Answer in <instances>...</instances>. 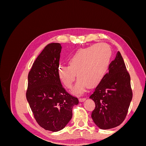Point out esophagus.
<instances>
[{
    "label": "esophagus",
    "instance_id": "34e87169",
    "mask_svg": "<svg viewBox=\"0 0 146 146\" xmlns=\"http://www.w3.org/2000/svg\"><path fill=\"white\" fill-rule=\"evenodd\" d=\"M86 100L85 98H79V101L80 102H83Z\"/></svg>",
    "mask_w": 146,
    "mask_h": 146
}]
</instances>
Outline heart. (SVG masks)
<instances>
[{"instance_id":"1","label":"heart","mask_w":146,"mask_h":146,"mask_svg":"<svg viewBox=\"0 0 146 146\" xmlns=\"http://www.w3.org/2000/svg\"><path fill=\"white\" fill-rule=\"evenodd\" d=\"M112 50L109 45L99 43L77 50L68 60L69 65H60L57 73L60 81L66 88H70L77 76L78 77L72 91L80 94L86 85L94 87L107 74Z\"/></svg>"}]
</instances>
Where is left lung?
<instances>
[{
	"label": "left lung",
	"instance_id": "obj_1",
	"mask_svg": "<svg viewBox=\"0 0 146 146\" xmlns=\"http://www.w3.org/2000/svg\"><path fill=\"white\" fill-rule=\"evenodd\" d=\"M106 74L90 95L96 107L91 117L101 129H110L124 121L133 97L130 76L118 52Z\"/></svg>",
	"mask_w": 146,
	"mask_h": 146
}]
</instances>
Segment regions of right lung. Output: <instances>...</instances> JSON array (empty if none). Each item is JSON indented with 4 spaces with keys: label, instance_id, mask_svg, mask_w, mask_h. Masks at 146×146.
Returning a JSON list of instances; mask_svg holds the SVG:
<instances>
[{
    "label": "right lung",
    "instance_id": "right-lung-1",
    "mask_svg": "<svg viewBox=\"0 0 146 146\" xmlns=\"http://www.w3.org/2000/svg\"><path fill=\"white\" fill-rule=\"evenodd\" d=\"M61 46L47 44L33 63L28 75L26 98L38 124L58 131L67 125L78 100L65 90L57 73Z\"/></svg>",
    "mask_w": 146,
    "mask_h": 146
}]
</instances>
